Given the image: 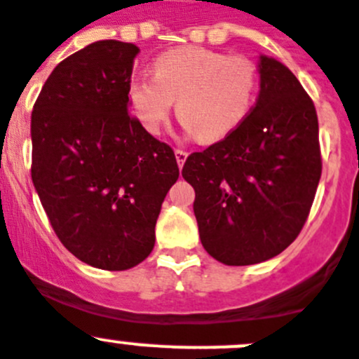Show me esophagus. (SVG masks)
Wrapping results in <instances>:
<instances>
[{
    "label": "esophagus",
    "instance_id": "1",
    "mask_svg": "<svg viewBox=\"0 0 359 359\" xmlns=\"http://www.w3.org/2000/svg\"><path fill=\"white\" fill-rule=\"evenodd\" d=\"M175 157H177V163H179V166L182 168L184 163H186V159H187V151L180 150V148H175Z\"/></svg>",
    "mask_w": 359,
    "mask_h": 359
}]
</instances>
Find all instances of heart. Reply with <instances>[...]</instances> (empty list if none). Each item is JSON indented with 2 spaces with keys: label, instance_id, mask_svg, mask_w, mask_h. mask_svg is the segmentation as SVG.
Listing matches in <instances>:
<instances>
[{
  "label": "heart",
  "instance_id": "1",
  "mask_svg": "<svg viewBox=\"0 0 359 359\" xmlns=\"http://www.w3.org/2000/svg\"><path fill=\"white\" fill-rule=\"evenodd\" d=\"M257 87V66L243 55L177 48L157 57L154 76L130 79L127 98L141 127L150 134H159L177 100L184 128L215 143L247 119Z\"/></svg>",
  "mask_w": 359,
  "mask_h": 359
}]
</instances>
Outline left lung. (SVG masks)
<instances>
[{
    "instance_id": "1",
    "label": "left lung",
    "mask_w": 359,
    "mask_h": 359,
    "mask_svg": "<svg viewBox=\"0 0 359 359\" xmlns=\"http://www.w3.org/2000/svg\"><path fill=\"white\" fill-rule=\"evenodd\" d=\"M261 89L234 132L187 157L182 177L209 256L256 264L295 241L322 175L318 118L308 93L279 60L261 57Z\"/></svg>"
}]
</instances>
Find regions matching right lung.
Wrapping results in <instances>:
<instances>
[{"label": "right lung", "mask_w": 359, "mask_h": 359, "mask_svg": "<svg viewBox=\"0 0 359 359\" xmlns=\"http://www.w3.org/2000/svg\"><path fill=\"white\" fill-rule=\"evenodd\" d=\"M140 48L98 41L51 71L32 112V180L60 243L83 263L128 270L150 256L179 179L172 147L128 114Z\"/></svg>", "instance_id": "right-lung-1"}]
</instances>
